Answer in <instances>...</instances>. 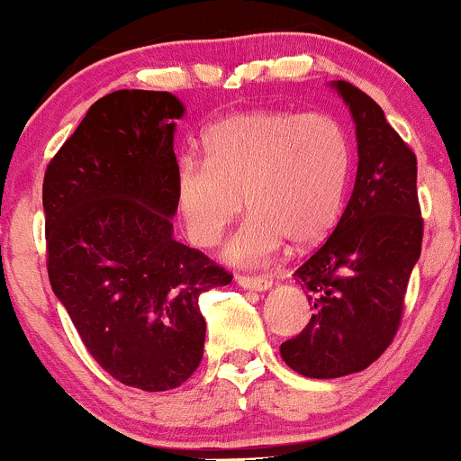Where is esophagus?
I'll return each mask as SVG.
<instances>
[{
	"label": "esophagus",
	"instance_id": "34e87169",
	"mask_svg": "<svg viewBox=\"0 0 461 461\" xmlns=\"http://www.w3.org/2000/svg\"><path fill=\"white\" fill-rule=\"evenodd\" d=\"M238 285H242V288H249V290H268L273 285V282L268 277H264V275H238L236 277Z\"/></svg>",
	"mask_w": 461,
	"mask_h": 461
}]
</instances>
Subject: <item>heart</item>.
Masks as SVG:
<instances>
[{
  "instance_id": "1",
  "label": "heart",
  "mask_w": 461,
  "mask_h": 461,
  "mask_svg": "<svg viewBox=\"0 0 461 461\" xmlns=\"http://www.w3.org/2000/svg\"><path fill=\"white\" fill-rule=\"evenodd\" d=\"M351 149L325 113L256 110L227 116L205 134V160L184 158L176 208L193 245L210 249L242 214L253 216L227 245V260L260 264L290 242L316 245L336 225Z\"/></svg>"
}]
</instances>
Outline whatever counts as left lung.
Returning a JSON list of instances; mask_svg holds the SVG:
<instances>
[{
	"instance_id": "8db88e82",
	"label": "left lung",
	"mask_w": 461,
	"mask_h": 461,
	"mask_svg": "<svg viewBox=\"0 0 461 461\" xmlns=\"http://www.w3.org/2000/svg\"><path fill=\"white\" fill-rule=\"evenodd\" d=\"M336 88L356 121V184L336 230L294 271L314 314L279 348L312 379L359 373L390 347L422 247L416 153L375 99L345 79Z\"/></svg>"
}]
</instances>
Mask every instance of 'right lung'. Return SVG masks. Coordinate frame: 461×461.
I'll return each mask as SVG.
<instances>
[{"instance_id":"obj_1","label":"right lung","mask_w":461,"mask_h":461,"mask_svg":"<svg viewBox=\"0 0 461 461\" xmlns=\"http://www.w3.org/2000/svg\"><path fill=\"white\" fill-rule=\"evenodd\" d=\"M177 97L97 99L47 164V273L84 347L116 382L182 385L203 357L199 297L231 273L173 238Z\"/></svg>"}]
</instances>
